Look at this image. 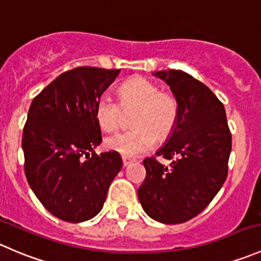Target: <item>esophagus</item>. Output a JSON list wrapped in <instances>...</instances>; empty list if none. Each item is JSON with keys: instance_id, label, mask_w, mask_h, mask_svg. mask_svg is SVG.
<instances>
[{"instance_id": "34e87169", "label": "esophagus", "mask_w": 261, "mask_h": 261, "mask_svg": "<svg viewBox=\"0 0 261 261\" xmlns=\"http://www.w3.org/2000/svg\"><path fill=\"white\" fill-rule=\"evenodd\" d=\"M122 161H123V166H127V165L134 162V159H130V157L128 156H122Z\"/></svg>"}]
</instances>
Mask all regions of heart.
Wrapping results in <instances>:
<instances>
[{"label": "heart", "mask_w": 261, "mask_h": 261, "mask_svg": "<svg viewBox=\"0 0 261 261\" xmlns=\"http://www.w3.org/2000/svg\"><path fill=\"white\" fill-rule=\"evenodd\" d=\"M119 102L102 95L95 107L100 128L114 132L122 127L124 114H132L133 129L105 139V146L125 156H137L153 148L157 138L164 142L174 132L179 119V101L172 92L161 91L153 82L134 77L118 90Z\"/></svg>", "instance_id": "heart-1"}]
</instances>
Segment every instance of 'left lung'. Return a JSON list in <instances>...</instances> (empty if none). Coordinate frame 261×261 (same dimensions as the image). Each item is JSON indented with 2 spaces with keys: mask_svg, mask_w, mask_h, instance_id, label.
<instances>
[{
  "mask_svg": "<svg viewBox=\"0 0 261 261\" xmlns=\"http://www.w3.org/2000/svg\"><path fill=\"white\" fill-rule=\"evenodd\" d=\"M166 81L179 101V119L171 137L156 152L172 159L167 168L155 156L143 160L146 177L138 198L151 218L184 223L199 215L223 185L228 172L232 137L224 107L208 86L179 69L154 73Z\"/></svg>",
  "mask_w": 261,
  "mask_h": 261,
  "instance_id": "obj_1",
  "label": "left lung"
}]
</instances>
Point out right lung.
Instances as JSON below:
<instances>
[{"instance_id":"obj_1","label":"right lung","mask_w":261,"mask_h":261,"mask_svg":"<svg viewBox=\"0 0 261 261\" xmlns=\"http://www.w3.org/2000/svg\"><path fill=\"white\" fill-rule=\"evenodd\" d=\"M120 69L77 67L33 100L22 132L24 171L48 212L79 223L101 211L122 169L117 151L96 154L101 130L95 107Z\"/></svg>"}]
</instances>
